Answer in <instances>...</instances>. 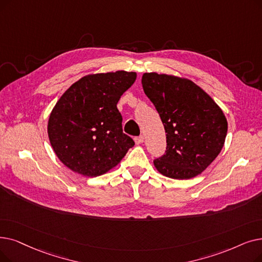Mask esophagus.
I'll list each match as a JSON object with an SVG mask.
<instances>
[{
    "label": "esophagus",
    "instance_id": "1",
    "mask_svg": "<svg viewBox=\"0 0 262 262\" xmlns=\"http://www.w3.org/2000/svg\"><path fill=\"white\" fill-rule=\"evenodd\" d=\"M143 141H144L143 136H139V137L135 138V143L136 144H141V143H143Z\"/></svg>",
    "mask_w": 262,
    "mask_h": 262
}]
</instances>
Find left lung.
Segmentation results:
<instances>
[{
    "instance_id": "8db88e82",
    "label": "left lung",
    "mask_w": 262,
    "mask_h": 262,
    "mask_svg": "<svg viewBox=\"0 0 262 262\" xmlns=\"http://www.w3.org/2000/svg\"><path fill=\"white\" fill-rule=\"evenodd\" d=\"M141 82L167 133L166 153L155 159V168L171 179L197 177L224 146L228 123L223 110L186 78L144 73Z\"/></svg>"
}]
</instances>
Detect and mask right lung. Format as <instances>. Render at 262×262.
Segmentation results:
<instances>
[{
  "instance_id": "right-lung-1",
  "label": "right lung",
  "mask_w": 262,
  "mask_h": 262,
  "mask_svg": "<svg viewBox=\"0 0 262 262\" xmlns=\"http://www.w3.org/2000/svg\"><path fill=\"white\" fill-rule=\"evenodd\" d=\"M137 74H92L68 88L53 107L48 137L60 161L74 172L98 177L115 168L135 142L122 129L117 104Z\"/></svg>"
}]
</instances>
